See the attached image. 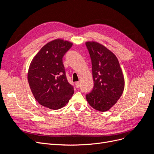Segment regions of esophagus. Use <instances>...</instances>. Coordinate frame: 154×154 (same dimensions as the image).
<instances>
[{"label": "esophagus", "mask_w": 154, "mask_h": 154, "mask_svg": "<svg viewBox=\"0 0 154 154\" xmlns=\"http://www.w3.org/2000/svg\"><path fill=\"white\" fill-rule=\"evenodd\" d=\"M75 87L77 88H79L80 87V83H79V81L76 82V83H75Z\"/></svg>", "instance_id": "1"}]
</instances>
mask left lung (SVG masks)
I'll use <instances>...</instances> for the list:
<instances>
[{"label":"left lung","mask_w":154,"mask_h":154,"mask_svg":"<svg viewBox=\"0 0 154 154\" xmlns=\"http://www.w3.org/2000/svg\"><path fill=\"white\" fill-rule=\"evenodd\" d=\"M92 62L94 87L86 95L92 108L106 112L123 94L125 79L119 62L114 54L104 46L94 41L86 42Z\"/></svg>","instance_id":"8db88e82"}]
</instances>
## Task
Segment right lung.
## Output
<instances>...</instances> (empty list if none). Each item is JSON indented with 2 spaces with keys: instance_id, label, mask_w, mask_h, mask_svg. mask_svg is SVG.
Segmentation results:
<instances>
[{
  "instance_id": "obj_1",
  "label": "right lung",
  "mask_w": 154,
  "mask_h": 154,
  "mask_svg": "<svg viewBox=\"0 0 154 154\" xmlns=\"http://www.w3.org/2000/svg\"><path fill=\"white\" fill-rule=\"evenodd\" d=\"M73 43L63 39L48 42L32 60L28 83L35 100L42 106L58 109L68 103L74 89L67 80L62 58Z\"/></svg>"
}]
</instances>
